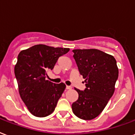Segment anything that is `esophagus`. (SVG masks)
<instances>
[{"label": "esophagus", "instance_id": "34e87169", "mask_svg": "<svg viewBox=\"0 0 135 135\" xmlns=\"http://www.w3.org/2000/svg\"><path fill=\"white\" fill-rule=\"evenodd\" d=\"M71 87L69 86H66V89H67V90H69V89H71Z\"/></svg>", "mask_w": 135, "mask_h": 135}]
</instances>
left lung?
Here are the masks:
<instances>
[{
    "label": "left lung",
    "mask_w": 135,
    "mask_h": 135,
    "mask_svg": "<svg viewBox=\"0 0 135 135\" xmlns=\"http://www.w3.org/2000/svg\"><path fill=\"white\" fill-rule=\"evenodd\" d=\"M76 64L80 74L85 79L84 90L75 88L79 93L72 103L75 115L85 120L99 115L115 91L118 78L115 59L98 49H74Z\"/></svg>",
    "instance_id": "1"
}]
</instances>
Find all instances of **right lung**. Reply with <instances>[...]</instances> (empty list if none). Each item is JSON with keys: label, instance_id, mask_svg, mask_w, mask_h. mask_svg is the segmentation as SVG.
Masks as SVG:
<instances>
[{"label": "right lung", "instance_id": "add662e5", "mask_svg": "<svg viewBox=\"0 0 135 135\" xmlns=\"http://www.w3.org/2000/svg\"><path fill=\"white\" fill-rule=\"evenodd\" d=\"M69 51V48L37 45L18 54L15 75L20 95L33 115L46 117L54 110L66 86L46 80L47 71Z\"/></svg>", "mask_w": 135, "mask_h": 135}]
</instances>
